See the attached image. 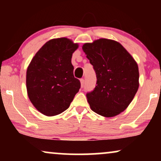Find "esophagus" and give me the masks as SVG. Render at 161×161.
<instances>
[{"instance_id": "obj_1", "label": "esophagus", "mask_w": 161, "mask_h": 161, "mask_svg": "<svg viewBox=\"0 0 161 161\" xmlns=\"http://www.w3.org/2000/svg\"><path fill=\"white\" fill-rule=\"evenodd\" d=\"M80 86L82 88L84 86V80L83 79H80Z\"/></svg>"}]
</instances>
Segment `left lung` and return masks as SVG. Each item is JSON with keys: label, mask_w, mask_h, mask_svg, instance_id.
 Instances as JSON below:
<instances>
[{"label": "left lung", "mask_w": 161, "mask_h": 161, "mask_svg": "<svg viewBox=\"0 0 161 161\" xmlns=\"http://www.w3.org/2000/svg\"><path fill=\"white\" fill-rule=\"evenodd\" d=\"M82 49L93 65L97 86L86 97L94 112L113 117L127 108L139 86L137 63L118 42L99 39Z\"/></svg>", "instance_id": "1"}]
</instances>
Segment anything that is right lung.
I'll return each instance as SVG.
<instances>
[{
	"instance_id": "right-lung-1",
	"label": "right lung",
	"mask_w": 161,
	"mask_h": 161,
	"mask_svg": "<svg viewBox=\"0 0 161 161\" xmlns=\"http://www.w3.org/2000/svg\"><path fill=\"white\" fill-rule=\"evenodd\" d=\"M78 44L70 39L47 42L32 58L26 72L28 96L44 115L53 116L66 111L80 88L73 75L72 53Z\"/></svg>"
}]
</instances>
